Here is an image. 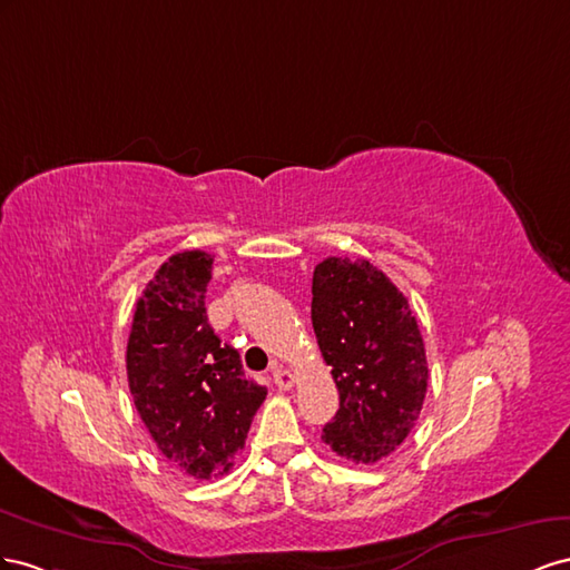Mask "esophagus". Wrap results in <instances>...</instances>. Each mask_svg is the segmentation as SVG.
Listing matches in <instances>:
<instances>
[{"mask_svg":"<svg viewBox=\"0 0 570 570\" xmlns=\"http://www.w3.org/2000/svg\"><path fill=\"white\" fill-rule=\"evenodd\" d=\"M272 380H274V384L279 386V389H291V386L296 384L294 372L286 370V367H282V365H274V370H272Z\"/></svg>","mask_w":570,"mask_h":570,"instance_id":"1","label":"esophagus"}]
</instances>
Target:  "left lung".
<instances>
[{
    "label": "left lung",
    "mask_w": 570,
    "mask_h": 570,
    "mask_svg": "<svg viewBox=\"0 0 570 570\" xmlns=\"http://www.w3.org/2000/svg\"><path fill=\"white\" fill-rule=\"evenodd\" d=\"M313 327L338 389L322 430L336 456L370 465L411 434L428 394V357L409 298L367 259L327 257L313 272Z\"/></svg>",
    "instance_id": "8db88e82"
}]
</instances>
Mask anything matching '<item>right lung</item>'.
<instances>
[{"mask_svg":"<svg viewBox=\"0 0 570 570\" xmlns=\"http://www.w3.org/2000/svg\"><path fill=\"white\" fill-rule=\"evenodd\" d=\"M213 255H171L136 303L126 346L128 389L157 449L188 478L229 473L267 389L243 377L240 355L209 327Z\"/></svg>","mask_w":570,"mask_h":570,"instance_id":"1","label":"right lung"}]
</instances>
